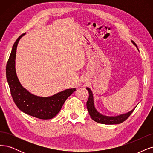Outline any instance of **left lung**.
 I'll return each mask as SVG.
<instances>
[{
	"instance_id": "obj_1",
	"label": "left lung",
	"mask_w": 153,
	"mask_h": 153,
	"mask_svg": "<svg viewBox=\"0 0 153 153\" xmlns=\"http://www.w3.org/2000/svg\"><path fill=\"white\" fill-rule=\"evenodd\" d=\"M133 44H135V46L137 48V44L134 42L131 41ZM86 90L89 93V98L86 102V107L87 109L89 112V114L91 116V119L97 123H102V124L105 125H116V124H120V123H123L126 120L128 119L131 113L134 112L136 107L134 109H132L130 112L126 113V114H121L120 116H106L104 115L101 114L100 113L98 112L95 107L94 105V100H93V97L91 90L89 88H86Z\"/></svg>"
}]
</instances>
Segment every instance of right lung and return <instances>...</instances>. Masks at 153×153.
Wrapping results in <instances>:
<instances>
[{
  "label": "right lung",
  "instance_id": "add662e5",
  "mask_svg": "<svg viewBox=\"0 0 153 153\" xmlns=\"http://www.w3.org/2000/svg\"><path fill=\"white\" fill-rule=\"evenodd\" d=\"M19 36L13 44L6 65V78L13 99L19 110L41 120H50L60 112L64 102L76 88L67 89L49 97H40L31 94L22 86L16 76L15 58L18 42L25 34Z\"/></svg>",
  "mask_w": 153,
  "mask_h": 153
}]
</instances>
